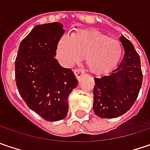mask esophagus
<instances>
[{"instance_id":"1","label":"esophagus","mask_w":150,"mask_h":150,"mask_svg":"<svg viewBox=\"0 0 150 150\" xmlns=\"http://www.w3.org/2000/svg\"><path fill=\"white\" fill-rule=\"evenodd\" d=\"M74 73H75V76H76V78H77V79H79L80 77H81V76L85 74L84 70L82 69H81V68L75 69H74Z\"/></svg>"}]
</instances>
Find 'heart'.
I'll list each match as a JSON object with an SVG mask.
<instances>
[{"label": "heart", "mask_w": 150, "mask_h": 150, "mask_svg": "<svg viewBox=\"0 0 150 150\" xmlns=\"http://www.w3.org/2000/svg\"><path fill=\"white\" fill-rule=\"evenodd\" d=\"M57 59L66 67H70L85 57V64L95 75L105 74L117 64L122 54L119 40L95 30H82L70 37L63 36L56 48Z\"/></svg>", "instance_id": "obj_1"}]
</instances>
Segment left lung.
Listing matches in <instances>:
<instances>
[{"label":"left lung","instance_id":"left-lung-1","mask_svg":"<svg viewBox=\"0 0 150 150\" xmlns=\"http://www.w3.org/2000/svg\"><path fill=\"white\" fill-rule=\"evenodd\" d=\"M120 40L125 55L119 66L108 75L94 78L93 110L101 118H116L127 112L142 86L140 57L130 40L125 36Z\"/></svg>","mask_w":150,"mask_h":150}]
</instances>
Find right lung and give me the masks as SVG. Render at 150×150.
Segmentation results:
<instances>
[{
    "instance_id": "add662e5",
    "label": "right lung",
    "mask_w": 150,
    "mask_h": 150,
    "mask_svg": "<svg viewBox=\"0 0 150 150\" xmlns=\"http://www.w3.org/2000/svg\"><path fill=\"white\" fill-rule=\"evenodd\" d=\"M64 30L60 23L35 26L21 41L15 60V81L29 108L48 121L65 118L68 98L77 86L72 69L54 57Z\"/></svg>"
}]
</instances>
